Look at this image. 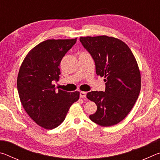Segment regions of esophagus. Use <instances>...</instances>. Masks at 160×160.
<instances>
[{"label":"esophagus","instance_id":"34e87169","mask_svg":"<svg viewBox=\"0 0 160 160\" xmlns=\"http://www.w3.org/2000/svg\"><path fill=\"white\" fill-rule=\"evenodd\" d=\"M86 95H87V92H80V98H85Z\"/></svg>","mask_w":160,"mask_h":160}]
</instances>
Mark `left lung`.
Listing matches in <instances>:
<instances>
[{
	"label": "left lung",
	"mask_w": 160,
	"mask_h": 160,
	"mask_svg": "<svg viewBox=\"0 0 160 160\" xmlns=\"http://www.w3.org/2000/svg\"><path fill=\"white\" fill-rule=\"evenodd\" d=\"M80 41L94 59L96 73L104 77L105 92L92 91L88 99L97 106L90 118L102 126L121 122L131 112L141 87V77L137 61L126 43L105 36L80 37Z\"/></svg>",
	"instance_id": "left-lung-1"
}]
</instances>
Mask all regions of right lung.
Wrapping results in <instances>:
<instances>
[{
	"label": "right lung",
	"instance_id": "1",
	"mask_svg": "<svg viewBox=\"0 0 160 160\" xmlns=\"http://www.w3.org/2000/svg\"><path fill=\"white\" fill-rule=\"evenodd\" d=\"M77 41L48 39L37 45L24 59L17 86L22 105L35 123L53 129L63 123L70 107L79 99L80 92L56 90L53 82L61 74V61Z\"/></svg>",
	"mask_w": 160,
	"mask_h": 160
}]
</instances>
